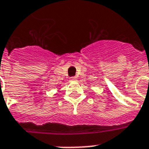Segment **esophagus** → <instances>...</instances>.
I'll list each match as a JSON object with an SVG mask.
<instances>
[{
  "mask_svg": "<svg viewBox=\"0 0 149 149\" xmlns=\"http://www.w3.org/2000/svg\"><path fill=\"white\" fill-rule=\"evenodd\" d=\"M77 77H70V80H77Z\"/></svg>",
  "mask_w": 149,
  "mask_h": 149,
  "instance_id": "1",
  "label": "esophagus"
}]
</instances>
